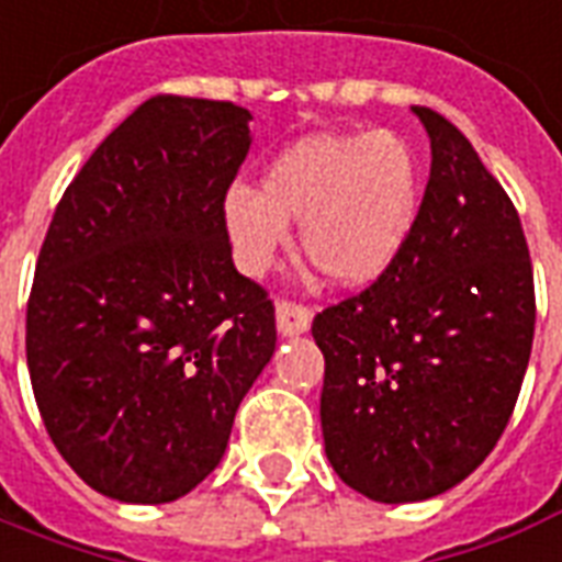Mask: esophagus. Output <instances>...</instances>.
Masks as SVG:
<instances>
[{
    "label": "esophagus",
    "instance_id": "34e87169",
    "mask_svg": "<svg viewBox=\"0 0 562 562\" xmlns=\"http://www.w3.org/2000/svg\"><path fill=\"white\" fill-rule=\"evenodd\" d=\"M276 322H278V334L281 336H299V334H307L310 330L313 313H310L304 304L278 302L276 304Z\"/></svg>",
    "mask_w": 562,
    "mask_h": 562
}]
</instances>
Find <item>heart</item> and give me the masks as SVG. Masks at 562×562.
Segmentation results:
<instances>
[{"instance_id": "b5f03b06", "label": "heart", "mask_w": 562, "mask_h": 562, "mask_svg": "<svg viewBox=\"0 0 562 562\" xmlns=\"http://www.w3.org/2000/svg\"><path fill=\"white\" fill-rule=\"evenodd\" d=\"M420 159L394 130L313 136L284 150L258 191L237 186L223 223L237 263L263 272L302 220L307 258L336 284H371L412 237L420 209Z\"/></svg>"}]
</instances>
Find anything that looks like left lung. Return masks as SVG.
I'll return each mask as SVG.
<instances>
[{
	"label": "left lung",
	"mask_w": 562,
	"mask_h": 562,
	"mask_svg": "<svg viewBox=\"0 0 562 562\" xmlns=\"http://www.w3.org/2000/svg\"><path fill=\"white\" fill-rule=\"evenodd\" d=\"M432 168L412 237L374 284L313 318L336 475L385 505L432 499L505 432L533 342V272L505 188L456 124L412 106Z\"/></svg>",
	"instance_id": "left-lung-1"
}]
</instances>
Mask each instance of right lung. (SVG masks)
<instances>
[{
  "instance_id": "obj_1",
  "label": "right lung",
  "mask_w": 562,
  "mask_h": 562,
  "mask_svg": "<svg viewBox=\"0 0 562 562\" xmlns=\"http://www.w3.org/2000/svg\"><path fill=\"white\" fill-rule=\"evenodd\" d=\"M249 121L228 101H145L71 179L40 249L34 397L63 459L115 502L194 491L276 351V307L223 223Z\"/></svg>"
}]
</instances>
